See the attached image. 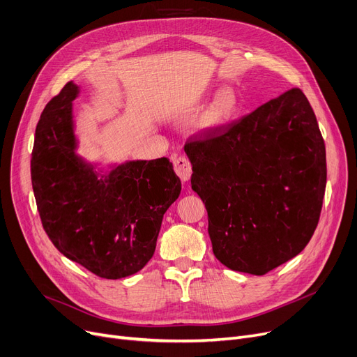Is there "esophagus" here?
Masks as SVG:
<instances>
[{
	"label": "esophagus",
	"mask_w": 357,
	"mask_h": 357,
	"mask_svg": "<svg viewBox=\"0 0 357 357\" xmlns=\"http://www.w3.org/2000/svg\"><path fill=\"white\" fill-rule=\"evenodd\" d=\"M174 171L175 174L183 181L186 182L191 178L192 174V165L188 160V158L185 156H175L174 158Z\"/></svg>",
	"instance_id": "obj_1"
}]
</instances>
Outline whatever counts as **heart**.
Segmentation results:
<instances>
[{"label": "heart", "mask_w": 357, "mask_h": 357, "mask_svg": "<svg viewBox=\"0 0 357 357\" xmlns=\"http://www.w3.org/2000/svg\"><path fill=\"white\" fill-rule=\"evenodd\" d=\"M240 98L233 88H221L199 119V127L215 130L229 124L237 114Z\"/></svg>", "instance_id": "obj_1"}]
</instances>
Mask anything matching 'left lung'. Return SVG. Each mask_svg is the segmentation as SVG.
I'll list each match as a JSON object with an SVG mask.
<instances>
[{"label": "left lung", "instance_id": "obj_1", "mask_svg": "<svg viewBox=\"0 0 357 357\" xmlns=\"http://www.w3.org/2000/svg\"><path fill=\"white\" fill-rule=\"evenodd\" d=\"M191 185L208 213L214 256L265 275L301 253L320 220L326 146L314 111L292 88L250 114L185 143Z\"/></svg>", "mask_w": 357, "mask_h": 357}]
</instances>
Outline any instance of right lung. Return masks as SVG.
I'll return each instance as SVG.
<instances>
[{
    "mask_svg": "<svg viewBox=\"0 0 357 357\" xmlns=\"http://www.w3.org/2000/svg\"><path fill=\"white\" fill-rule=\"evenodd\" d=\"M68 82L36 127L31 185L43 229L68 259L105 279L143 269L152 259L162 218L181 192L166 158L133 160L100 175L77 153Z\"/></svg>",
    "mask_w": 357,
    "mask_h": 357,
    "instance_id": "right-lung-1",
    "label": "right lung"
}]
</instances>
